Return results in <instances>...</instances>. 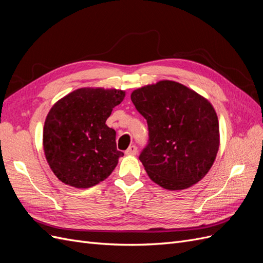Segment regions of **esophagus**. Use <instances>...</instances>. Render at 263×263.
Instances as JSON below:
<instances>
[{
  "label": "esophagus",
  "mask_w": 263,
  "mask_h": 263,
  "mask_svg": "<svg viewBox=\"0 0 263 263\" xmlns=\"http://www.w3.org/2000/svg\"><path fill=\"white\" fill-rule=\"evenodd\" d=\"M125 154L126 155H128V156H135L137 154V147L136 146H129L128 147V149H127L126 151H125Z\"/></svg>",
  "instance_id": "esophagus-1"
}]
</instances>
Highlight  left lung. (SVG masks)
<instances>
[{
	"label": "left lung",
	"instance_id": "8db88e82",
	"mask_svg": "<svg viewBox=\"0 0 263 263\" xmlns=\"http://www.w3.org/2000/svg\"><path fill=\"white\" fill-rule=\"evenodd\" d=\"M130 99L148 124L149 141L139 160L149 178L170 191L201 181L219 148L218 118L211 103L169 80L135 90Z\"/></svg>",
	"mask_w": 263,
	"mask_h": 263
}]
</instances>
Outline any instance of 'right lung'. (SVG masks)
Masks as SVG:
<instances>
[{
	"mask_svg": "<svg viewBox=\"0 0 263 263\" xmlns=\"http://www.w3.org/2000/svg\"><path fill=\"white\" fill-rule=\"evenodd\" d=\"M124 98L122 90L82 87L51 107L44 126V151L65 184L87 189L113 172L124 154L116 148V132L105 123Z\"/></svg>",
	"mask_w": 263,
	"mask_h": 263,
	"instance_id": "obj_1",
	"label": "right lung"
}]
</instances>
